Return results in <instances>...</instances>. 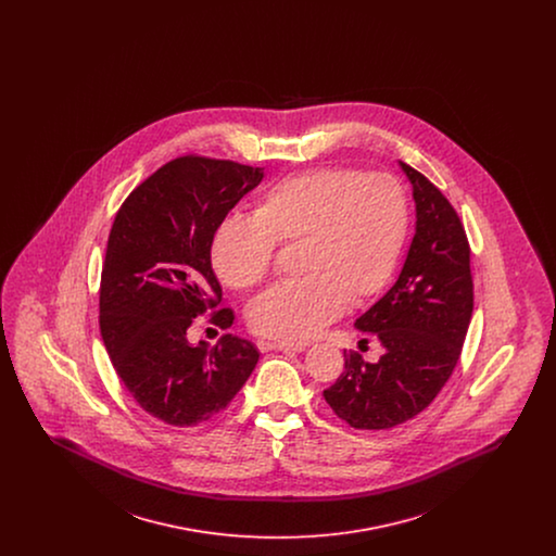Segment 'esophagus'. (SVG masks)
Instances as JSON below:
<instances>
[{
	"label": "esophagus",
	"mask_w": 556,
	"mask_h": 556,
	"mask_svg": "<svg viewBox=\"0 0 556 556\" xmlns=\"http://www.w3.org/2000/svg\"><path fill=\"white\" fill-rule=\"evenodd\" d=\"M256 345H258V350H261V352H273V350H283V352H304V350H306V345L279 344V342H268V340H261Z\"/></svg>",
	"instance_id": "obj_1"
}]
</instances>
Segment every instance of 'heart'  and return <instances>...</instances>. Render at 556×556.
I'll return each instance as SVG.
<instances>
[{
	"instance_id": "heart-1",
	"label": "heart",
	"mask_w": 556,
	"mask_h": 556,
	"mask_svg": "<svg viewBox=\"0 0 556 556\" xmlns=\"http://www.w3.org/2000/svg\"><path fill=\"white\" fill-rule=\"evenodd\" d=\"M410 223L406 189L388 173L318 168L268 187L254 216L220 220L211 243L216 277L233 288L263 283L279 245L298 248L295 281L273 286L248 311L256 336L302 344L365 306L396 273Z\"/></svg>"
}]
</instances>
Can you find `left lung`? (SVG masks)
<instances>
[{
	"mask_svg": "<svg viewBox=\"0 0 556 556\" xmlns=\"http://www.w3.org/2000/svg\"><path fill=\"white\" fill-rule=\"evenodd\" d=\"M402 164L417 204V231L392 290L356 318L386 354L375 363L350 350L338 381L323 392L354 429H392L417 417L456 367L473 315L471 248L448 198Z\"/></svg>",
	"mask_w": 556,
	"mask_h": 556,
	"instance_id": "8db88e82",
	"label": "left lung"
}]
</instances>
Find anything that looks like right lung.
<instances>
[{
	"mask_svg": "<svg viewBox=\"0 0 556 556\" xmlns=\"http://www.w3.org/2000/svg\"><path fill=\"white\" fill-rule=\"evenodd\" d=\"M263 168L187 154L166 162L123 202L100 281V331L127 392L154 419L195 427L214 419L252 375L258 350L223 336L187 342L193 318L227 329L231 308L212 273V236Z\"/></svg>",
	"mask_w": 556,
	"mask_h": 556,
	"instance_id": "add662e5",
	"label": "right lung"
}]
</instances>
